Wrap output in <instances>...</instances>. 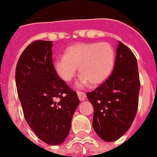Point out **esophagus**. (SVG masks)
I'll return each mask as SVG.
<instances>
[{
    "instance_id": "34e87169",
    "label": "esophagus",
    "mask_w": 157,
    "mask_h": 157,
    "mask_svg": "<svg viewBox=\"0 0 157 157\" xmlns=\"http://www.w3.org/2000/svg\"><path fill=\"white\" fill-rule=\"evenodd\" d=\"M77 94H78L79 100H81V101H84V100H86V93H84V92L81 91H77Z\"/></svg>"
}]
</instances>
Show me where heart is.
Masks as SVG:
<instances>
[{
  "label": "heart",
  "instance_id": "1",
  "mask_svg": "<svg viewBox=\"0 0 157 157\" xmlns=\"http://www.w3.org/2000/svg\"><path fill=\"white\" fill-rule=\"evenodd\" d=\"M115 51L108 43L78 44L68 47L65 56L58 57L54 68L60 78L69 82L79 72L77 86L86 87L91 83L98 86L105 82L114 67Z\"/></svg>",
  "mask_w": 157,
  "mask_h": 157
}]
</instances>
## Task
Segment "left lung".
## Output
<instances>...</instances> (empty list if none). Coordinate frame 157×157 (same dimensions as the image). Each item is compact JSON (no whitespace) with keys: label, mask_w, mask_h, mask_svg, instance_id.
<instances>
[{"label":"left lung","mask_w":157,"mask_h":157,"mask_svg":"<svg viewBox=\"0 0 157 157\" xmlns=\"http://www.w3.org/2000/svg\"><path fill=\"white\" fill-rule=\"evenodd\" d=\"M140 81L136 57L118 42L115 65L110 76L86 96L94 107L92 126L105 142L125 134L137 113Z\"/></svg>","instance_id":"obj_1"}]
</instances>
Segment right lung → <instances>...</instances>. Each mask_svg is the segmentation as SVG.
Returning <instances> with one entry per match:
<instances>
[{
    "mask_svg": "<svg viewBox=\"0 0 157 157\" xmlns=\"http://www.w3.org/2000/svg\"><path fill=\"white\" fill-rule=\"evenodd\" d=\"M52 47V41L29 44L18 60L15 82L28 125L39 139L56 146L67 137L80 101L55 71Z\"/></svg>",
    "mask_w": 157,
    "mask_h": 157,
    "instance_id": "1",
    "label": "right lung"
}]
</instances>
